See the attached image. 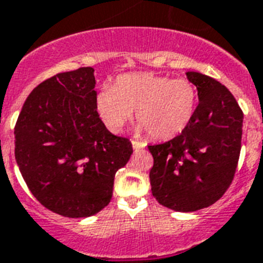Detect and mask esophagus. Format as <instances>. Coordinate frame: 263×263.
Returning <instances> with one entry per match:
<instances>
[{
    "label": "esophagus",
    "mask_w": 263,
    "mask_h": 263,
    "mask_svg": "<svg viewBox=\"0 0 263 263\" xmlns=\"http://www.w3.org/2000/svg\"><path fill=\"white\" fill-rule=\"evenodd\" d=\"M132 145H133V147L136 149V151H138V149H142V147L146 146V142H142V141H137V140H132Z\"/></svg>",
    "instance_id": "esophagus-1"
}]
</instances>
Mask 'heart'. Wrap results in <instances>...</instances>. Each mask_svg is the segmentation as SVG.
Wrapping results in <instances>:
<instances>
[{"mask_svg":"<svg viewBox=\"0 0 263 263\" xmlns=\"http://www.w3.org/2000/svg\"><path fill=\"white\" fill-rule=\"evenodd\" d=\"M97 111L108 130L118 133L136 111L140 129L155 140H171L188 127L197 107V88L191 80L133 72L119 75L112 87L95 99Z\"/></svg>","mask_w":263,"mask_h":263,"instance_id":"b5f03b06","label":"heart"}]
</instances>
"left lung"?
<instances>
[{
	"mask_svg": "<svg viewBox=\"0 0 263 263\" xmlns=\"http://www.w3.org/2000/svg\"><path fill=\"white\" fill-rule=\"evenodd\" d=\"M199 105L183 133L149 145L153 156L152 194L171 210L192 212L210 207L229 190L240 155L243 112L229 88L214 78L186 72Z\"/></svg>",
	"mask_w": 263,
	"mask_h": 263,
	"instance_id": "8db88e82",
	"label": "left lung"
}]
</instances>
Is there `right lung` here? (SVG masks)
I'll list each match as a JSON object with an SVG mask.
<instances>
[{
	"mask_svg": "<svg viewBox=\"0 0 263 263\" xmlns=\"http://www.w3.org/2000/svg\"><path fill=\"white\" fill-rule=\"evenodd\" d=\"M94 68L58 73L33 88L14 126V156L41 205L87 218L110 203L114 177L126 165L129 138L106 129L95 107Z\"/></svg>",
	"mask_w": 263,
	"mask_h": 263,
	"instance_id": "add662e5",
	"label": "right lung"
}]
</instances>
